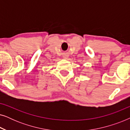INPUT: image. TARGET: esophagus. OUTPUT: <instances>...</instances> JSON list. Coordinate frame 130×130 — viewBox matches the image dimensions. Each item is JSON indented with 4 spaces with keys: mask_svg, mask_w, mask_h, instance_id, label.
<instances>
[{
    "mask_svg": "<svg viewBox=\"0 0 130 130\" xmlns=\"http://www.w3.org/2000/svg\"><path fill=\"white\" fill-rule=\"evenodd\" d=\"M64 58H67V57H66V56H64Z\"/></svg>",
    "mask_w": 130,
    "mask_h": 130,
    "instance_id": "obj_1",
    "label": "esophagus"
}]
</instances>
